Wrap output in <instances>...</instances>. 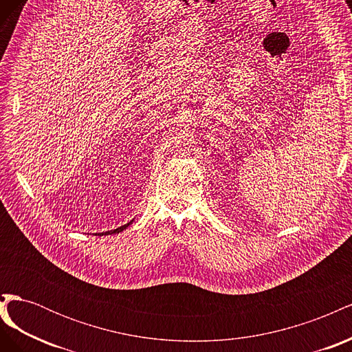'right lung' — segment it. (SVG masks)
Returning a JSON list of instances; mask_svg holds the SVG:
<instances>
[{
	"instance_id": "right-lung-1",
	"label": "right lung",
	"mask_w": 352,
	"mask_h": 352,
	"mask_svg": "<svg viewBox=\"0 0 352 352\" xmlns=\"http://www.w3.org/2000/svg\"><path fill=\"white\" fill-rule=\"evenodd\" d=\"M129 225H131V223H127V225H124V226H120V228H117V229L110 230V232H105V235H110V233H119V232H122L123 229H126ZM101 235H104V233H100V236H101Z\"/></svg>"
}]
</instances>
